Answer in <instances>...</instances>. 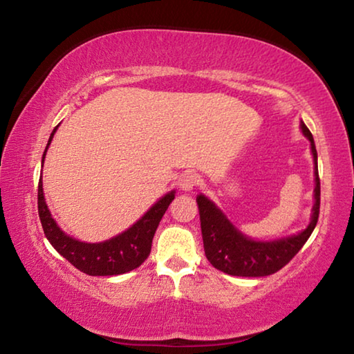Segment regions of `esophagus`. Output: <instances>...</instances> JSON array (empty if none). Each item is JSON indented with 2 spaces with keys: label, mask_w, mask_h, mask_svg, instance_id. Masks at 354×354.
<instances>
[{
  "label": "esophagus",
  "mask_w": 354,
  "mask_h": 354,
  "mask_svg": "<svg viewBox=\"0 0 354 354\" xmlns=\"http://www.w3.org/2000/svg\"><path fill=\"white\" fill-rule=\"evenodd\" d=\"M200 176L196 175V173H194V171H187V173H184V175L181 176V179H179V185H181V189L184 190V192H190V190H194L196 185L200 184Z\"/></svg>",
  "instance_id": "34e87169"
}]
</instances>
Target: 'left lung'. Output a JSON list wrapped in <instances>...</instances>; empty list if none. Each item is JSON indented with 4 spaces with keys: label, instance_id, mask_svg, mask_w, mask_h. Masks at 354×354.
Returning <instances> with one entry per match:
<instances>
[{
    "label": "left lung",
    "instance_id": "left-lung-1",
    "mask_svg": "<svg viewBox=\"0 0 354 354\" xmlns=\"http://www.w3.org/2000/svg\"><path fill=\"white\" fill-rule=\"evenodd\" d=\"M301 131L310 142L315 164V203L313 207V218L304 231L295 236L279 239V241L257 242L237 231L234 225L225 217V214L205 195L196 196L205 253L207 261L217 270L232 274V277H268V274L281 270L286 263H289L292 257L303 248L309 236L313 234L320 212V178L313 134L303 122Z\"/></svg>",
    "mask_w": 354,
    "mask_h": 354
}]
</instances>
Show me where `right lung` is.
Wrapping results in <instances>:
<instances>
[{"mask_svg":"<svg viewBox=\"0 0 354 354\" xmlns=\"http://www.w3.org/2000/svg\"><path fill=\"white\" fill-rule=\"evenodd\" d=\"M56 129L57 127L51 133L48 145L51 143ZM46 149L44 158H41V162L45 159ZM37 198L41 227H44L46 239L55 247L57 253L64 256L71 266H75L82 273L91 274V277H112V274H122L134 270V268L145 262L149 256V251H151L154 232L158 230L159 221L162 220L170 203L175 200V192H170V194L162 196L129 230L112 237L111 241L100 243H86L76 241V239L65 234L61 227L57 226L45 203L41 178L39 183Z\"/></svg>","mask_w":354,"mask_h":354,"instance_id":"1","label":"right lung"}]
</instances>
